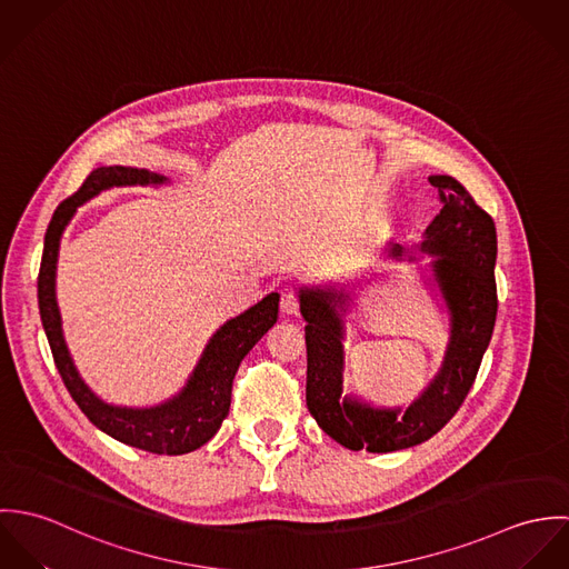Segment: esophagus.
<instances>
[{
	"mask_svg": "<svg viewBox=\"0 0 569 569\" xmlns=\"http://www.w3.org/2000/svg\"><path fill=\"white\" fill-rule=\"evenodd\" d=\"M280 309H282V313H287V316H298V311H300V298H298V293H296L293 289H287V291L282 293V298H280Z\"/></svg>",
	"mask_w": 569,
	"mask_h": 569,
	"instance_id": "obj_1",
	"label": "esophagus"
}]
</instances>
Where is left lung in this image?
<instances>
[{
    "label": "left lung",
    "mask_w": 569,
    "mask_h": 569,
    "mask_svg": "<svg viewBox=\"0 0 569 569\" xmlns=\"http://www.w3.org/2000/svg\"><path fill=\"white\" fill-rule=\"evenodd\" d=\"M442 210L422 234L418 251L433 256L431 278L449 313V341L442 366L407 407H372L343 397V320L350 293L335 287H302L300 313L307 320V407L326 433L346 449L390 453L438 433L465 403L497 318V232L467 188L449 174H431ZM388 256L406 249L390 243ZM409 260L416 256L407 253Z\"/></svg>",
    "instance_id": "left-lung-1"
}]
</instances>
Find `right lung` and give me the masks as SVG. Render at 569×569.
<instances>
[{
    "mask_svg": "<svg viewBox=\"0 0 569 569\" xmlns=\"http://www.w3.org/2000/svg\"><path fill=\"white\" fill-rule=\"evenodd\" d=\"M163 181L168 179L149 172L147 168L102 166L91 170L81 188L52 214L43 241L37 293L41 322L52 348L54 363L82 413L100 431L129 447L158 456H181L203 447L219 431L230 411L234 375L244 355L276 325L280 296H264L258 305L221 326L210 337L199 363L179 395L156 407H118L104 403L82 381L63 337L54 289L61 237L79 206L113 186H160Z\"/></svg>",
    "mask_w": 569,
    "mask_h": 569,
    "instance_id": "add662e5",
    "label": "right lung"
}]
</instances>
